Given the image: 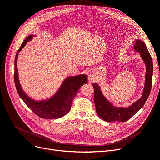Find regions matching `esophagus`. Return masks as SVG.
<instances>
[{
	"label": "esophagus",
	"instance_id": "34e87169",
	"mask_svg": "<svg viewBox=\"0 0 160 160\" xmlns=\"http://www.w3.org/2000/svg\"><path fill=\"white\" fill-rule=\"evenodd\" d=\"M96 79H97V77H96V75L95 74V72L91 71L89 74V79L90 80V81H94Z\"/></svg>",
	"mask_w": 160,
	"mask_h": 160
}]
</instances>
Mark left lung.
Returning <instances> with one entry per match:
<instances>
[{"mask_svg": "<svg viewBox=\"0 0 160 160\" xmlns=\"http://www.w3.org/2000/svg\"><path fill=\"white\" fill-rule=\"evenodd\" d=\"M135 51L140 53L146 65V81L142 98L128 108H116L108 101L101 91L100 87L97 83H93L94 89V101L97 113L100 118L105 122H111L118 121L125 122L133 116L144 105L152 89L153 75L152 58L147 49L146 45L142 40H137L133 46Z\"/></svg>", "mask_w": 160, "mask_h": 160, "instance_id": "1", "label": "left lung"}]
</instances>
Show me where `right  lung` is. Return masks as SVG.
I'll use <instances>...</instances> for the list:
<instances>
[{
    "label": "right lung",
    "instance_id": "obj_1",
    "mask_svg": "<svg viewBox=\"0 0 160 160\" xmlns=\"http://www.w3.org/2000/svg\"><path fill=\"white\" fill-rule=\"evenodd\" d=\"M32 37L33 35H29L25 38L16 54L14 59V79L17 91L24 102L38 117L47 119L60 118L69 111L72 101L79 88L88 83V76L80 75L67 78L55 95L49 99L41 101L31 99L22 91L19 83L17 61L18 52L25 46L28 41L32 39Z\"/></svg>",
    "mask_w": 160,
    "mask_h": 160
}]
</instances>
